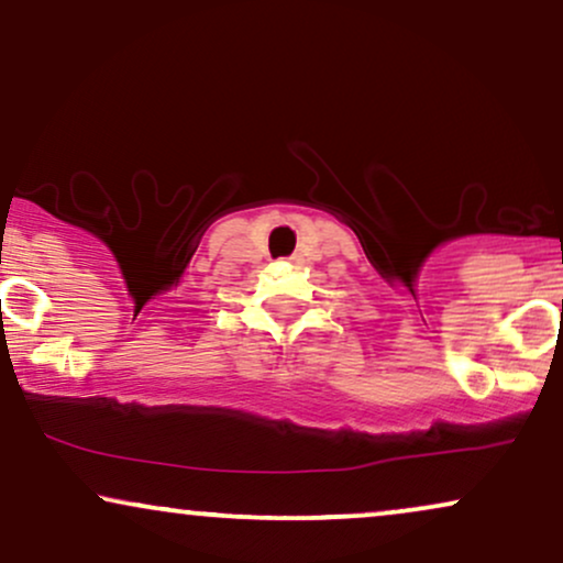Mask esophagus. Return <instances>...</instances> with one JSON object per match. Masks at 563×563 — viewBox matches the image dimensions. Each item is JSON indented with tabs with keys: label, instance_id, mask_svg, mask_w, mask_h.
<instances>
[{
	"label": "esophagus",
	"instance_id": "obj_1",
	"mask_svg": "<svg viewBox=\"0 0 563 563\" xmlns=\"http://www.w3.org/2000/svg\"><path fill=\"white\" fill-rule=\"evenodd\" d=\"M296 260H298V257H290V262H296Z\"/></svg>",
	"mask_w": 563,
	"mask_h": 563
}]
</instances>
